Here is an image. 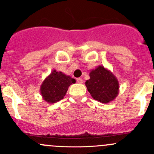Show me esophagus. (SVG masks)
I'll return each mask as SVG.
<instances>
[{
  "instance_id": "1",
  "label": "esophagus",
  "mask_w": 154,
  "mask_h": 154,
  "mask_svg": "<svg viewBox=\"0 0 154 154\" xmlns=\"http://www.w3.org/2000/svg\"><path fill=\"white\" fill-rule=\"evenodd\" d=\"M76 81H77V82H78V83H79V84H82V82H83V80L81 78H78L77 79H76Z\"/></svg>"
}]
</instances>
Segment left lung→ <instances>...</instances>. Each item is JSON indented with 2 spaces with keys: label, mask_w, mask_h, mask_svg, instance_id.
I'll return each instance as SVG.
<instances>
[{
  "label": "left lung",
  "mask_w": 154,
  "mask_h": 154,
  "mask_svg": "<svg viewBox=\"0 0 154 154\" xmlns=\"http://www.w3.org/2000/svg\"><path fill=\"white\" fill-rule=\"evenodd\" d=\"M89 79L85 86L94 99L99 103H108L113 101L119 94V84L117 78L111 71L99 65L89 72Z\"/></svg>",
  "instance_id": "1"
}]
</instances>
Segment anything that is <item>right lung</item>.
I'll use <instances>...</instances> for the list:
<instances>
[{
  "label": "right lung",
  "instance_id": "right-lung-1",
  "mask_svg": "<svg viewBox=\"0 0 154 154\" xmlns=\"http://www.w3.org/2000/svg\"><path fill=\"white\" fill-rule=\"evenodd\" d=\"M75 82V79L62 72L53 70L42 82L40 92L42 99L52 104L60 101L65 96L69 87Z\"/></svg>",
  "mask_w": 154,
  "mask_h": 154
}]
</instances>
